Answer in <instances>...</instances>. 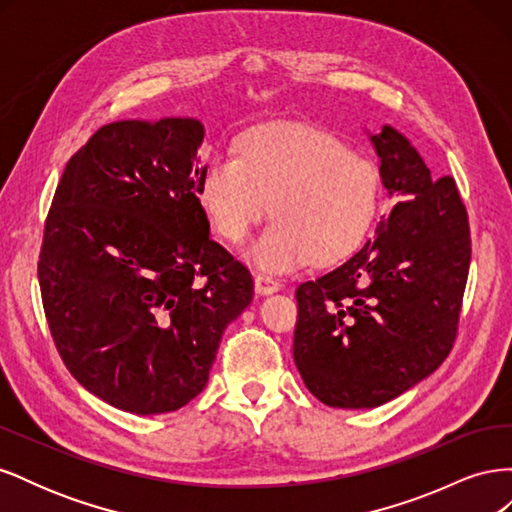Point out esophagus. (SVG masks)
<instances>
[{"instance_id": "1", "label": "esophagus", "mask_w": 512, "mask_h": 512, "mask_svg": "<svg viewBox=\"0 0 512 512\" xmlns=\"http://www.w3.org/2000/svg\"><path fill=\"white\" fill-rule=\"evenodd\" d=\"M254 288H256L258 294H273V292L280 290V282L273 280V277L267 275V273H256Z\"/></svg>"}]
</instances>
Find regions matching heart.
Instances as JSON below:
<instances>
[{
  "instance_id": "obj_1",
  "label": "heart",
  "mask_w": 512,
  "mask_h": 512,
  "mask_svg": "<svg viewBox=\"0 0 512 512\" xmlns=\"http://www.w3.org/2000/svg\"><path fill=\"white\" fill-rule=\"evenodd\" d=\"M200 200L218 235L241 243L275 220L247 247V260L286 273L312 260H337L361 243L380 200L374 162L348 151L337 136L307 126H271L247 134L239 156L215 158Z\"/></svg>"
}]
</instances>
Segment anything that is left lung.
Returning <instances> with one entry per match:
<instances>
[{
    "label": "left lung",
    "instance_id": "left-lung-1",
    "mask_svg": "<svg viewBox=\"0 0 512 512\" xmlns=\"http://www.w3.org/2000/svg\"><path fill=\"white\" fill-rule=\"evenodd\" d=\"M369 141L395 205L361 250L297 288L292 344L309 393L348 410L382 406L442 365L472 254L455 179L431 175L391 126Z\"/></svg>",
    "mask_w": 512,
    "mask_h": 512
}]
</instances>
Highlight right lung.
Returning a JSON list of instances; mask_svg holds the SVG:
<instances>
[{"label": "right lung", "mask_w": 512, "mask_h": 512, "mask_svg": "<svg viewBox=\"0 0 512 512\" xmlns=\"http://www.w3.org/2000/svg\"><path fill=\"white\" fill-rule=\"evenodd\" d=\"M203 141L192 117L108 123L66 164L46 218L38 280L53 342L123 412L190 404L254 297L250 271L209 237Z\"/></svg>", "instance_id": "1"}]
</instances>
